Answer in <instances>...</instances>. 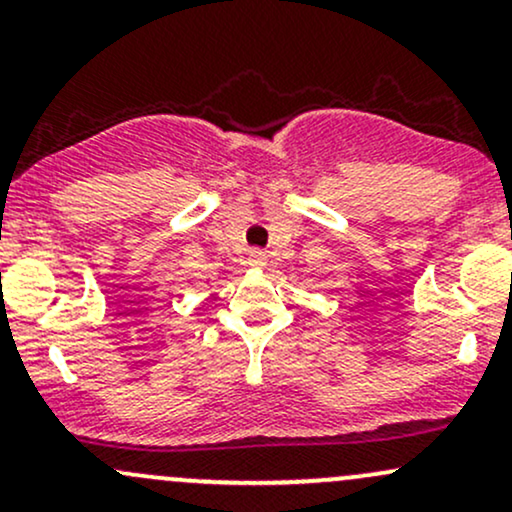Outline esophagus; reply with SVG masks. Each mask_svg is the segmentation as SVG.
Returning a JSON list of instances; mask_svg holds the SVG:
<instances>
[{"instance_id": "obj_1", "label": "esophagus", "mask_w": 512, "mask_h": 512, "mask_svg": "<svg viewBox=\"0 0 512 512\" xmlns=\"http://www.w3.org/2000/svg\"><path fill=\"white\" fill-rule=\"evenodd\" d=\"M248 264H250V267H255V269H262L264 264H267V255H264L262 250H252L250 257H248Z\"/></svg>"}]
</instances>
